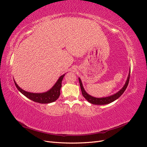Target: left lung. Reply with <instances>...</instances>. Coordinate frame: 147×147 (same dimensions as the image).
Masks as SVG:
<instances>
[{"instance_id":"obj_1","label":"left lung","mask_w":147,"mask_h":147,"mask_svg":"<svg viewBox=\"0 0 147 147\" xmlns=\"http://www.w3.org/2000/svg\"><path fill=\"white\" fill-rule=\"evenodd\" d=\"M130 72H131V69H130ZM130 73L131 72H129V74L127 81H126L125 84H124V86H123V88L121 89V90L119 91L117 93L115 94L114 95L110 96L107 97H102V98H96V97H92L90 95H89L88 93L85 91H84V88L83 87V84H82V83L81 82L80 78H78L79 79L81 91H82V95L89 102H90V103H91L92 104H94V105H105V104H110V103H111V102H112L114 100H117L118 98H119V97L123 94V92H124V91L126 90V88L128 85L129 82Z\"/></svg>"}]
</instances>
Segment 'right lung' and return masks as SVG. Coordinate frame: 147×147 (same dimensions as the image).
<instances>
[{
  "instance_id": "obj_1",
  "label": "right lung",
  "mask_w": 147,
  "mask_h": 147,
  "mask_svg": "<svg viewBox=\"0 0 147 147\" xmlns=\"http://www.w3.org/2000/svg\"><path fill=\"white\" fill-rule=\"evenodd\" d=\"M65 74L62 75L50 91L43 93H32L25 91L20 88L14 81L15 86L22 94L29 99L40 104H48L56 100L60 96V90L62 86V81Z\"/></svg>"
}]
</instances>
